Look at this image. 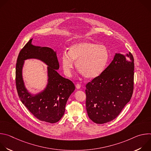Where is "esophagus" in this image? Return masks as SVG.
<instances>
[{
	"label": "esophagus",
	"instance_id": "obj_1",
	"mask_svg": "<svg viewBox=\"0 0 151 151\" xmlns=\"http://www.w3.org/2000/svg\"><path fill=\"white\" fill-rule=\"evenodd\" d=\"M76 87L77 89H80L81 88V85L79 83H77L76 85Z\"/></svg>",
	"mask_w": 151,
	"mask_h": 151
}]
</instances>
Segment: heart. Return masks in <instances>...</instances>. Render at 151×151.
<instances>
[{
    "instance_id": "1",
    "label": "heart",
    "mask_w": 151,
    "mask_h": 151,
    "mask_svg": "<svg viewBox=\"0 0 151 151\" xmlns=\"http://www.w3.org/2000/svg\"><path fill=\"white\" fill-rule=\"evenodd\" d=\"M109 58V52L106 46L85 40L72 45L69 53L64 52L61 63L67 76H71L75 61L79 72L87 79H93L102 73Z\"/></svg>"
}]
</instances>
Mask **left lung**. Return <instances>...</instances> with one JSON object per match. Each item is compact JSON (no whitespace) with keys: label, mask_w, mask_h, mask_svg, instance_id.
<instances>
[{"label":"left lung","mask_w":151,"mask_h":151,"mask_svg":"<svg viewBox=\"0 0 151 151\" xmlns=\"http://www.w3.org/2000/svg\"><path fill=\"white\" fill-rule=\"evenodd\" d=\"M134 68L131 52L115 53L102 73L86 85V109L94 122L112 121L130 101L133 92Z\"/></svg>","instance_id":"8db88e82"}]
</instances>
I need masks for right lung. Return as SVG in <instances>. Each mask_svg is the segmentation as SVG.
Here are the masks:
<instances>
[{
  "label": "right lung",
  "mask_w": 151,
  "mask_h": 151,
  "mask_svg": "<svg viewBox=\"0 0 151 151\" xmlns=\"http://www.w3.org/2000/svg\"><path fill=\"white\" fill-rule=\"evenodd\" d=\"M32 39L19 53L16 64V87L18 96L28 110L38 119L50 123L58 122L64 115L67 101L75 90L73 83L61 76L57 71L59 63L56 51L50 47L35 46ZM37 59L47 67V83L46 88L36 95L26 88L22 77L24 61Z\"/></svg>",
  "instance_id": "obj_1"
}]
</instances>
